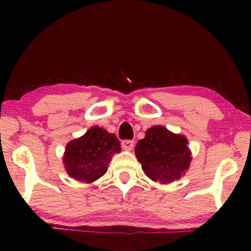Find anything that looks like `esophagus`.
I'll return each mask as SVG.
<instances>
[{
	"mask_svg": "<svg viewBox=\"0 0 251 251\" xmlns=\"http://www.w3.org/2000/svg\"><path fill=\"white\" fill-rule=\"evenodd\" d=\"M133 145H135V143H133V140H130V139L122 140V143H121L122 149L126 151H131L133 149Z\"/></svg>",
	"mask_w": 251,
	"mask_h": 251,
	"instance_id": "obj_1",
	"label": "esophagus"
}]
</instances>
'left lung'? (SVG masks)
<instances>
[{
	"instance_id": "1",
	"label": "left lung",
	"mask_w": 251,
	"mask_h": 251,
	"mask_svg": "<svg viewBox=\"0 0 251 251\" xmlns=\"http://www.w3.org/2000/svg\"><path fill=\"white\" fill-rule=\"evenodd\" d=\"M135 153L147 176L164 184L179 179L191 162L186 138L161 126L147 130L145 138L137 143Z\"/></svg>"
}]
</instances>
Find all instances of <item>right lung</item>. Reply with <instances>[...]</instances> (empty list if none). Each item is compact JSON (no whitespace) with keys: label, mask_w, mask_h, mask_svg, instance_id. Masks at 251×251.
I'll list each match as a JSON object with an SVG mask.
<instances>
[{"label":"right lung","mask_w":251,"mask_h":251,"mask_svg":"<svg viewBox=\"0 0 251 251\" xmlns=\"http://www.w3.org/2000/svg\"><path fill=\"white\" fill-rule=\"evenodd\" d=\"M120 151L121 146L114 133L92 126L84 136L68 144L63 160L71 177L91 183L106 174L112 156Z\"/></svg>","instance_id":"1"}]
</instances>
